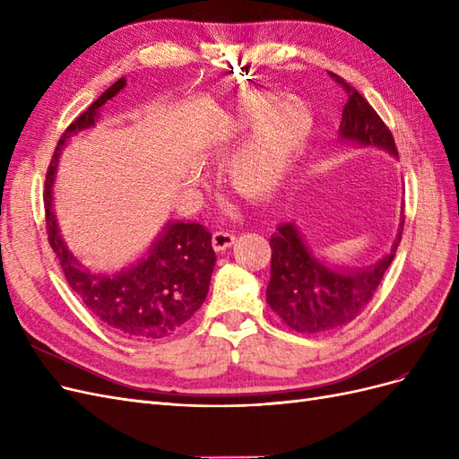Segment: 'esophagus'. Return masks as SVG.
<instances>
[{
    "mask_svg": "<svg viewBox=\"0 0 459 459\" xmlns=\"http://www.w3.org/2000/svg\"><path fill=\"white\" fill-rule=\"evenodd\" d=\"M236 240V236L232 232L227 230H215L212 236V244L215 251H225L227 247H230Z\"/></svg>",
    "mask_w": 459,
    "mask_h": 459,
    "instance_id": "esophagus-1",
    "label": "esophagus"
}]
</instances>
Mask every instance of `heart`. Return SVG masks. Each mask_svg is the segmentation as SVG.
I'll return each mask as SVG.
<instances>
[{"mask_svg":"<svg viewBox=\"0 0 459 459\" xmlns=\"http://www.w3.org/2000/svg\"><path fill=\"white\" fill-rule=\"evenodd\" d=\"M254 126V135L232 158L229 175L244 195L263 198L278 186L301 154L313 135L315 120L299 99L280 100L271 93H247L230 110H217L212 116L205 143L217 149L230 139H240Z\"/></svg>","mask_w":459,"mask_h":459,"instance_id":"1","label":"heart"}]
</instances>
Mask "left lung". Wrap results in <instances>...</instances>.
<instances>
[{
  "mask_svg": "<svg viewBox=\"0 0 459 459\" xmlns=\"http://www.w3.org/2000/svg\"><path fill=\"white\" fill-rule=\"evenodd\" d=\"M330 78L342 85L349 97L339 124V137L362 146H377L398 156L391 129L369 102L337 74L330 72ZM403 227L385 257L368 269L349 271L332 269L316 259L293 223L278 225L271 238L267 303L288 328L299 333H324L345 326L374 298L401 244Z\"/></svg>",
  "mask_w": 459,
  "mask_h": 459,
  "instance_id": "1",
  "label": "left lung"
}]
</instances>
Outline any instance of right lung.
Listing matches in <instances>:
<instances>
[{
    "instance_id": "add662e5",
    "label": "right lung",
    "mask_w": 459,
    "mask_h": 459,
    "mask_svg": "<svg viewBox=\"0 0 459 459\" xmlns=\"http://www.w3.org/2000/svg\"><path fill=\"white\" fill-rule=\"evenodd\" d=\"M120 78L63 133L46 175L48 238L65 271L66 282L90 313L114 333L135 342H158L183 330L202 307L215 267L212 232L198 223H169L137 264L120 274H93L65 246L51 212L58 152L72 133L91 127L99 108L124 90Z\"/></svg>"
}]
</instances>
